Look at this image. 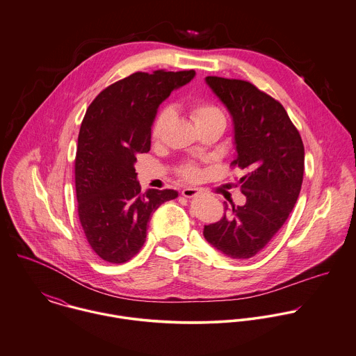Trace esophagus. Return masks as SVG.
Returning <instances> with one entry per match:
<instances>
[{"label": "esophagus", "mask_w": 356, "mask_h": 356, "mask_svg": "<svg viewBox=\"0 0 356 356\" xmlns=\"http://www.w3.org/2000/svg\"><path fill=\"white\" fill-rule=\"evenodd\" d=\"M197 193H199V189H197V188H185V189H182V196H184V197H188V199L196 197Z\"/></svg>", "instance_id": "esophagus-1"}]
</instances>
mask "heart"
<instances>
[{
	"label": "heart",
	"mask_w": 356,
	"mask_h": 356,
	"mask_svg": "<svg viewBox=\"0 0 356 356\" xmlns=\"http://www.w3.org/2000/svg\"><path fill=\"white\" fill-rule=\"evenodd\" d=\"M188 111L197 127L204 125L207 122H213V121H225L221 109L207 101H192L188 104ZM167 120H168L167 111H161L160 113H157L150 128V135L153 139L160 138L167 124ZM179 174L185 179H196L199 177V167L195 163H185L181 165Z\"/></svg>",
	"instance_id": "obj_1"
}]
</instances>
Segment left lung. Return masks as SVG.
<instances>
[{"mask_svg":"<svg viewBox=\"0 0 356 356\" xmlns=\"http://www.w3.org/2000/svg\"><path fill=\"white\" fill-rule=\"evenodd\" d=\"M206 83L234 120L237 156L231 165L247 171L238 179L247 200L218 222L204 225L203 235L231 258H251L294 209L302 185L304 143L282 104L254 84L216 76Z\"/></svg>","mask_w":356,"mask_h":356,"instance_id":"1","label":"left lung"}]
</instances>
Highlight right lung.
Here are the masks:
<instances>
[{
  "instance_id": "right-lung-1",
  "label": "right lung",
  "mask_w": 356,
  "mask_h": 356,
  "mask_svg": "<svg viewBox=\"0 0 356 356\" xmlns=\"http://www.w3.org/2000/svg\"><path fill=\"white\" fill-rule=\"evenodd\" d=\"M195 74L136 72L105 88L86 112L74 160L77 210L91 248L108 262L138 254L152 213L178 197L172 189L140 192L134 164L150 150L159 105Z\"/></svg>"
}]
</instances>
